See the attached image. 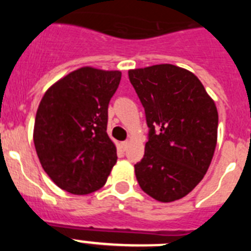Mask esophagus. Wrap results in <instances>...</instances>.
I'll return each mask as SVG.
<instances>
[{
  "instance_id": "esophagus-1",
  "label": "esophagus",
  "mask_w": 251,
  "mask_h": 251,
  "mask_svg": "<svg viewBox=\"0 0 251 251\" xmlns=\"http://www.w3.org/2000/svg\"><path fill=\"white\" fill-rule=\"evenodd\" d=\"M128 146H129V142H128V141H124V142H122V143H121V147H122V150H123V151L127 150Z\"/></svg>"
}]
</instances>
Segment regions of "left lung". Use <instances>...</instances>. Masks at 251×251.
I'll use <instances>...</instances> for the list:
<instances>
[{
    "mask_svg": "<svg viewBox=\"0 0 251 251\" xmlns=\"http://www.w3.org/2000/svg\"><path fill=\"white\" fill-rule=\"evenodd\" d=\"M128 75L150 128L145 156L134 165L137 181L159 202L179 200L200 183L214 157V99L194 73L172 64L132 69Z\"/></svg>",
    "mask_w": 251,
    "mask_h": 251,
    "instance_id": "left-lung-1",
    "label": "left lung"
}]
</instances>
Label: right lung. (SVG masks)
Returning <instances> with one entry per match:
<instances>
[{"mask_svg": "<svg viewBox=\"0 0 251 251\" xmlns=\"http://www.w3.org/2000/svg\"><path fill=\"white\" fill-rule=\"evenodd\" d=\"M119 70L83 66L49 88L40 101L34 143L52 182L73 195L98 191L117 162L106 133L108 104L121 81Z\"/></svg>", "mask_w": 251, "mask_h": 251, "instance_id": "add662e5", "label": "right lung"}]
</instances>
